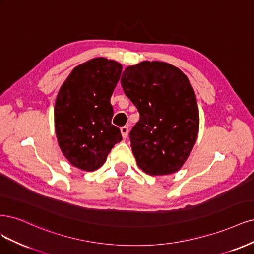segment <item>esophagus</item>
Here are the masks:
<instances>
[{"instance_id":"34e87169","label":"esophagus","mask_w":254,"mask_h":254,"mask_svg":"<svg viewBox=\"0 0 254 254\" xmlns=\"http://www.w3.org/2000/svg\"><path fill=\"white\" fill-rule=\"evenodd\" d=\"M120 130H121V135H122V137H124L125 139L127 137V135H128V127H122L121 128H120Z\"/></svg>"}]
</instances>
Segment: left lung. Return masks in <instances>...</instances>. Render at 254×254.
Masks as SVG:
<instances>
[{"label": "left lung", "mask_w": 254, "mask_h": 254, "mask_svg": "<svg viewBox=\"0 0 254 254\" xmlns=\"http://www.w3.org/2000/svg\"><path fill=\"white\" fill-rule=\"evenodd\" d=\"M121 85L140 115L129 132L137 166L152 176L175 173L189 157L199 129L189 79L167 62L142 61L125 69Z\"/></svg>", "instance_id": "1"}]
</instances>
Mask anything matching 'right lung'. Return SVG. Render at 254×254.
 I'll return each instance as SVG.
<instances>
[{
    "instance_id": "obj_1",
    "label": "right lung",
    "mask_w": 254,
    "mask_h": 254,
    "mask_svg": "<svg viewBox=\"0 0 254 254\" xmlns=\"http://www.w3.org/2000/svg\"><path fill=\"white\" fill-rule=\"evenodd\" d=\"M122 65L94 58L71 70L55 103V130L60 149L70 165L82 171L99 169L116 143L120 129L112 125L111 97Z\"/></svg>"
}]
</instances>
